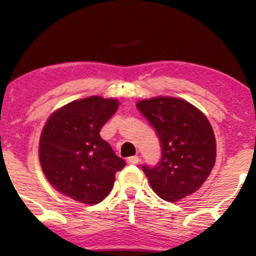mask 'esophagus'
<instances>
[{"label":"esophagus","mask_w":256,"mask_h":256,"mask_svg":"<svg viewBox=\"0 0 256 256\" xmlns=\"http://www.w3.org/2000/svg\"><path fill=\"white\" fill-rule=\"evenodd\" d=\"M138 162H140V158L137 156H130V158H128V164H130V165L138 164Z\"/></svg>","instance_id":"esophagus-1"}]
</instances>
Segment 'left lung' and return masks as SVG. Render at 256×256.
<instances>
[{
  "label": "left lung",
  "instance_id": "8db88e82",
  "mask_svg": "<svg viewBox=\"0 0 256 256\" xmlns=\"http://www.w3.org/2000/svg\"><path fill=\"white\" fill-rule=\"evenodd\" d=\"M137 109L156 130L162 156L142 170L160 198L178 202L194 193L209 176L216 158L210 122L196 106L172 97L137 103Z\"/></svg>",
  "mask_w": 256,
  "mask_h": 256
}]
</instances>
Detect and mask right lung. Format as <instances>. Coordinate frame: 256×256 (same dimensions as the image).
Returning a JSON list of instances; mask_svg holds the SVG:
<instances>
[{"label": "right lung", "instance_id": "add662e5", "mask_svg": "<svg viewBox=\"0 0 256 256\" xmlns=\"http://www.w3.org/2000/svg\"><path fill=\"white\" fill-rule=\"evenodd\" d=\"M119 103L102 97L74 100L50 115L41 134L38 156L50 184L85 204L102 202L126 165L100 136Z\"/></svg>", "mask_w": 256, "mask_h": 256}]
</instances>
